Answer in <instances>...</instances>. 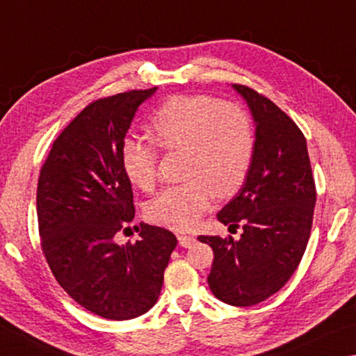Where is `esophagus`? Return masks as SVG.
Returning <instances> with one entry per match:
<instances>
[{"instance_id": "1", "label": "esophagus", "mask_w": 356, "mask_h": 356, "mask_svg": "<svg viewBox=\"0 0 356 356\" xmlns=\"http://www.w3.org/2000/svg\"><path fill=\"white\" fill-rule=\"evenodd\" d=\"M178 242H179V245H181L183 248H189V247H193V245L195 243V237H193V235L178 234Z\"/></svg>"}]
</instances>
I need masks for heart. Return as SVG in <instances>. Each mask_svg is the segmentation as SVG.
Here are the masks:
<instances>
[{
    "mask_svg": "<svg viewBox=\"0 0 356 356\" xmlns=\"http://www.w3.org/2000/svg\"><path fill=\"white\" fill-rule=\"evenodd\" d=\"M149 134L161 149H184L181 184L168 186L146 207L152 222L194 227L213 197L227 199L242 188L253 157V125L248 113L209 95H177L157 109ZM156 146L140 136L122 141V167L130 183L151 191L156 183Z\"/></svg>",
    "mask_w": 356,
    "mask_h": 356,
    "instance_id": "b5f03b06",
    "label": "heart"
}]
</instances>
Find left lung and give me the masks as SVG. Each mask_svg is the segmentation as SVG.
I'll return each instance as SVG.
<instances>
[{"label":"left lung","instance_id":"obj_1","mask_svg":"<svg viewBox=\"0 0 356 356\" xmlns=\"http://www.w3.org/2000/svg\"><path fill=\"white\" fill-rule=\"evenodd\" d=\"M254 122V147L247 178L218 221L242 226L238 240L200 235L213 248L207 280L222 302L248 307L270 298L302 259L315 209V183L307 141L299 127L269 98L232 84Z\"/></svg>","mask_w":356,"mask_h":356}]
</instances>
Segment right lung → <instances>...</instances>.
<instances>
[{"instance_id": "1", "label": "right lung", "mask_w": 356, "mask_h": 356, "mask_svg": "<svg viewBox=\"0 0 356 356\" xmlns=\"http://www.w3.org/2000/svg\"><path fill=\"white\" fill-rule=\"evenodd\" d=\"M156 90L90 103L54 141L38 179L41 247L54 277L79 305L109 320L136 318L156 304L177 247L170 231L145 222L135 243L116 242L135 216L122 141Z\"/></svg>"}]
</instances>
